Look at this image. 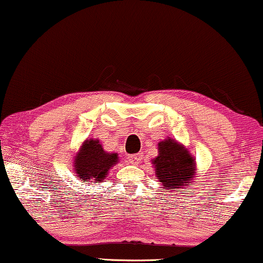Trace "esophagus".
Instances as JSON below:
<instances>
[{"mask_svg":"<svg viewBox=\"0 0 263 263\" xmlns=\"http://www.w3.org/2000/svg\"><path fill=\"white\" fill-rule=\"evenodd\" d=\"M142 154H136V155H132V156H128L127 157V162L128 164H132V165H137V164L140 163V160H142Z\"/></svg>","mask_w":263,"mask_h":263,"instance_id":"obj_1","label":"esophagus"}]
</instances>
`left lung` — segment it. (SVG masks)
I'll return each instance as SVG.
<instances>
[{
  "mask_svg": "<svg viewBox=\"0 0 263 263\" xmlns=\"http://www.w3.org/2000/svg\"><path fill=\"white\" fill-rule=\"evenodd\" d=\"M152 164L156 176L166 190L182 189L195 177L194 157L182 144L171 138L158 143V156L152 159Z\"/></svg>",
  "mask_w": 263,
  "mask_h": 263,
  "instance_id": "1",
  "label": "left lung"
}]
</instances>
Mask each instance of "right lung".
Returning <instances> with one entry per match:
<instances>
[{
	"label": "right lung",
	"instance_id": "add662e5",
	"mask_svg": "<svg viewBox=\"0 0 263 263\" xmlns=\"http://www.w3.org/2000/svg\"><path fill=\"white\" fill-rule=\"evenodd\" d=\"M118 155L104 151L98 139L82 143L74 158V171L81 182L99 184L106 177L109 169L118 163Z\"/></svg>",
	"mask_w": 263,
	"mask_h": 263
}]
</instances>
